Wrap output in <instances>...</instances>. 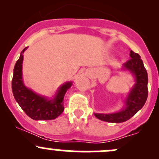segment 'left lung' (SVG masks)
<instances>
[{
	"label": "left lung",
	"instance_id": "left-lung-1",
	"mask_svg": "<svg viewBox=\"0 0 159 159\" xmlns=\"http://www.w3.org/2000/svg\"><path fill=\"white\" fill-rule=\"evenodd\" d=\"M131 58L123 65L125 69L129 70L136 78L135 85L131 89L126 100V108L115 114H94L96 118L102 121L112 123H121L130 119L145 105L148 98V74L140 55L130 51Z\"/></svg>",
	"mask_w": 159,
	"mask_h": 159
}]
</instances>
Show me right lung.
Returning <instances> with one entry per match:
<instances>
[{
    "mask_svg": "<svg viewBox=\"0 0 159 159\" xmlns=\"http://www.w3.org/2000/svg\"><path fill=\"white\" fill-rule=\"evenodd\" d=\"M20 52L14 68L12 78V91L16 102L28 116L34 120H52L58 117L64 111V97L71 86V82H67L61 86L52 100L35 94L28 89L22 81V62L23 53Z\"/></svg>",
    "mask_w": 159,
    "mask_h": 159,
    "instance_id": "1",
    "label": "right lung"
}]
</instances>
